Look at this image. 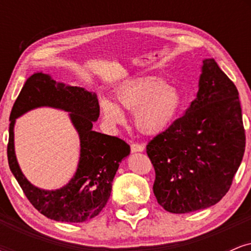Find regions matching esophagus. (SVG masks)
Masks as SVG:
<instances>
[{"label": "esophagus", "mask_w": 251, "mask_h": 251, "mask_svg": "<svg viewBox=\"0 0 251 251\" xmlns=\"http://www.w3.org/2000/svg\"><path fill=\"white\" fill-rule=\"evenodd\" d=\"M131 151L132 152H143L144 145H142V144H137V143L131 144Z\"/></svg>", "instance_id": "esophagus-1"}]
</instances>
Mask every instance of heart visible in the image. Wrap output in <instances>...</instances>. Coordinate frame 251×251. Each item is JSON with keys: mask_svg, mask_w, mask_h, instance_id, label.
I'll use <instances>...</instances> for the list:
<instances>
[{"mask_svg": "<svg viewBox=\"0 0 251 251\" xmlns=\"http://www.w3.org/2000/svg\"><path fill=\"white\" fill-rule=\"evenodd\" d=\"M117 99L124 109L134 114L135 127L148 137L165 132L177 119L183 106L180 92L157 76L131 80L118 89ZM100 107L108 124L125 123V114L117 103L102 99Z\"/></svg>", "mask_w": 251, "mask_h": 251, "instance_id": "b5f03b06", "label": "heart"}]
</instances>
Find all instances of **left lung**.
<instances>
[{
  "mask_svg": "<svg viewBox=\"0 0 251 251\" xmlns=\"http://www.w3.org/2000/svg\"><path fill=\"white\" fill-rule=\"evenodd\" d=\"M197 98L146 146L153 194L166 211L188 214L226 196L246 149L238 91L214 59L203 60Z\"/></svg>",
  "mask_w": 251,
  "mask_h": 251,
  "instance_id": "left-lung-1",
  "label": "left lung"
}]
</instances>
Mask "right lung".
Returning <instances> with one entry per match:
<instances>
[{"label": "right lung", "mask_w": 251, "mask_h": 251, "mask_svg": "<svg viewBox=\"0 0 251 251\" xmlns=\"http://www.w3.org/2000/svg\"><path fill=\"white\" fill-rule=\"evenodd\" d=\"M43 105L70 111L80 138V159L76 175L65 187L56 190L39 189L28 182L19 169L13 148L16 118ZM99 113L96 93L56 82L43 73L28 77L14 103L9 118L8 163L25 197L47 218L81 223L99 215L107 203L117 170L131 149L119 138L94 131L93 123Z\"/></svg>", "instance_id": "add662e5"}]
</instances>
